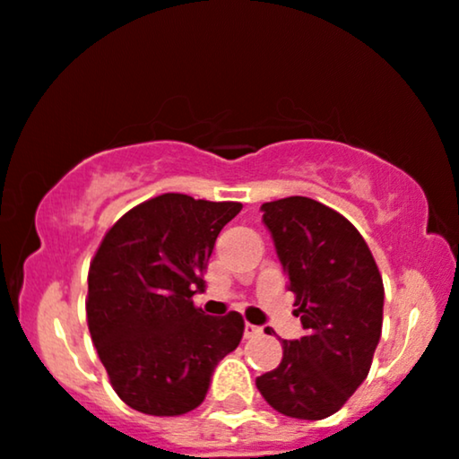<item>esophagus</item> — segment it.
Returning a JSON list of instances; mask_svg holds the SVG:
<instances>
[{"label": "esophagus", "mask_w": 459, "mask_h": 459, "mask_svg": "<svg viewBox=\"0 0 459 459\" xmlns=\"http://www.w3.org/2000/svg\"><path fill=\"white\" fill-rule=\"evenodd\" d=\"M243 334H246V339H252V336L263 334V328H260V326H254V324L246 322V330H243Z\"/></svg>", "instance_id": "esophagus-1"}]
</instances>
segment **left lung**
Instances as JSON below:
<instances>
[{
    "mask_svg": "<svg viewBox=\"0 0 459 459\" xmlns=\"http://www.w3.org/2000/svg\"><path fill=\"white\" fill-rule=\"evenodd\" d=\"M263 212L305 336L281 341L280 367L256 387L283 415L324 420L367 379L384 324V280L356 226L324 203L286 196L263 203Z\"/></svg>",
    "mask_w": 459,
    "mask_h": 459,
    "instance_id": "obj_1",
    "label": "left lung"
}]
</instances>
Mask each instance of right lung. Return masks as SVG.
<instances>
[{
  "label": "right lung",
  "mask_w": 459,
  "mask_h": 459,
  "mask_svg": "<svg viewBox=\"0 0 459 459\" xmlns=\"http://www.w3.org/2000/svg\"><path fill=\"white\" fill-rule=\"evenodd\" d=\"M241 203L165 193L112 224L89 266L86 322L123 403L176 417L199 407L216 364L237 350L241 313L205 316L196 290Z\"/></svg>",
  "instance_id": "1"
}]
</instances>
